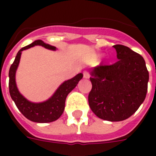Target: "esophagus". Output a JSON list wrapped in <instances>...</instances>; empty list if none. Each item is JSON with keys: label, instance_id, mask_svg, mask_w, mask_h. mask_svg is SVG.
Here are the masks:
<instances>
[{"label": "esophagus", "instance_id": "obj_1", "mask_svg": "<svg viewBox=\"0 0 156 156\" xmlns=\"http://www.w3.org/2000/svg\"><path fill=\"white\" fill-rule=\"evenodd\" d=\"M83 78H90V73H89L88 71H84V72H83Z\"/></svg>", "mask_w": 156, "mask_h": 156}]
</instances>
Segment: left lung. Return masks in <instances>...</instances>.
Instances as JSON below:
<instances>
[{"label": "left lung", "mask_w": 156, "mask_h": 156, "mask_svg": "<svg viewBox=\"0 0 156 156\" xmlns=\"http://www.w3.org/2000/svg\"><path fill=\"white\" fill-rule=\"evenodd\" d=\"M113 48L118 61L96 66L90 72L88 102L100 119L121 121L132 116L145 100L149 73L140 54L121 44Z\"/></svg>", "instance_id": "obj_1"}]
</instances>
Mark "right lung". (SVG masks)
Here are the masks:
<instances>
[{
	"label": "right lung",
	"instance_id": "right-lung-1",
	"mask_svg": "<svg viewBox=\"0 0 156 156\" xmlns=\"http://www.w3.org/2000/svg\"><path fill=\"white\" fill-rule=\"evenodd\" d=\"M35 45H40L50 50H56V48L45 44L40 40H35L32 44L21 48L17 53L15 60L11 65L9 71V90L12 100L14 101L18 110L23 113L26 118L37 123H48L56 121L62 115L65 109V104L67 95L83 78V74L82 73H78L73 78L64 82L52 97L44 102L32 103L28 101L18 91L16 86L15 73L20 61L22 52L23 50L34 47Z\"/></svg>",
	"mask_w": 156,
	"mask_h": 156
}]
</instances>
